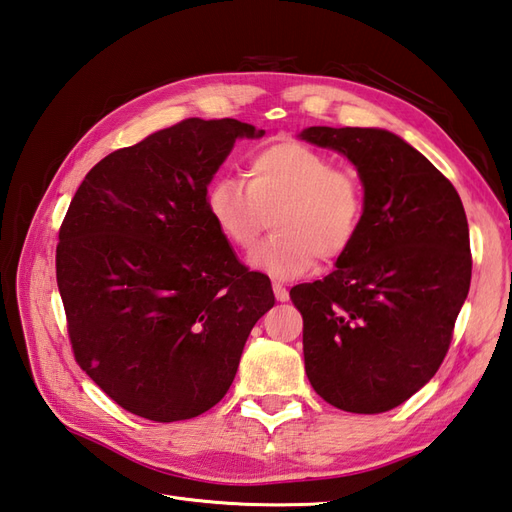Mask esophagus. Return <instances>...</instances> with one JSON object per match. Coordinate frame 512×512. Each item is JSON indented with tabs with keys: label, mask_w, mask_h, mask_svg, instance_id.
<instances>
[{
	"label": "esophagus",
	"mask_w": 512,
	"mask_h": 512,
	"mask_svg": "<svg viewBox=\"0 0 512 512\" xmlns=\"http://www.w3.org/2000/svg\"><path fill=\"white\" fill-rule=\"evenodd\" d=\"M272 290H274V296H277V300H281V303H285V300L290 298V292L285 290V285H281V283H277V281L272 283Z\"/></svg>",
	"instance_id": "esophagus-1"
}]
</instances>
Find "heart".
<instances>
[{
  "label": "heart",
  "mask_w": 512,
  "mask_h": 512,
  "mask_svg": "<svg viewBox=\"0 0 512 512\" xmlns=\"http://www.w3.org/2000/svg\"><path fill=\"white\" fill-rule=\"evenodd\" d=\"M207 212L233 248L248 251L274 209L277 231L259 244L251 264L277 279H294L316 259L344 257L357 242L365 209L361 179L331 157L296 140L272 142L246 160V181L220 175L205 192Z\"/></svg>",
  "instance_id": "1"
}]
</instances>
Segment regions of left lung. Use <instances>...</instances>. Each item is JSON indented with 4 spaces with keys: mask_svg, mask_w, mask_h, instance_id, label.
Segmentation results:
<instances>
[{
    "mask_svg": "<svg viewBox=\"0 0 512 512\" xmlns=\"http://www.w3.org/2000/svg\"><path fill=\"white\" fill-rule=\"evenodd\" d=\"M363 181L357 242L322 281L290 292L303 316L305 372L320 398L385 413L437 374L471 281L469 227L450 179L385 129L309 127Z\"/></svg>",
    "mask_w": 512,
    "mask_h": 512,
    "instance_id": "obj_1",
    "label": "left lung"
}]
</instances>
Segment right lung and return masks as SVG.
<instances>
[{
  "mask_svg": "<svg viewBox=\"0 0 512 512\" xmlns=\"http://www.w3.org/2000/svg\"><path fill=\"white\" fill-rule=\"evenodd\" d=\"M235 119H186L90 168L64 216L56 279L75 361L125 411L201 415L229 391L248 333L274 305L207 212Z\"/></svg>",
  "mask_w": 512,
  "mask_h": 512,
  "instance_id": "right-lung-1",
  "label": "right lung"
}]
</instances>
